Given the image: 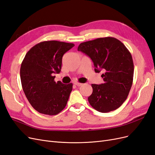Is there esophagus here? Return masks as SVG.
<instances>
[{
	"label": "esophagus",
	"mask_w": 155,
	"mask_h": 155,
	"mask_svg": "<svg viewBox=\"0 0 155 155\" xmlns=\"http://www.w3.org/2000/svg\"><path fill=\"white\" fill-rule=\"evenodd\" d=\"M74 85H76V86H81L83 85V83H79V82H74Z\"/></svg>",
	"instance_id": "esophagus-1"
}]
</instances>
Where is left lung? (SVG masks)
Wrapping results in <instances>:
<instances>
[{
  "instance_id": "left-lung-1",
  "label": "left lung",
  "mask_w": 155,
  "mask_h": 155,
  "mask_svg": "<svg viewBox=\"0 0 155 155\" xmlns=\"http://www.w3.org/2000/svg\"><path fill=\"white\" fill-rule=\"evenodd\" d=\"M78 50L91 58L96 72H105L101 75L104 83L91 85L93 91L88 97L89 104L104 113L118 109L126 100L133 85L134 64L130 51L112 37L84 42Z\"/></svg>"
}]
</instances>
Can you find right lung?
<instances>
[{"mask_svg":"<svg viewBox=\"0 0 155 155\" xmlns=\"http://www.w3.org/2000/svg\"><path fill=\"white\" fill-rule=\"evenodd\" d=\"M74 44L58 41H43L28 51L20 69L22 87L37 112L56 115L66 107L73 84L54 81L61 72L63 55Z\"/></svg>","mask_w":155,"mask_h":155,"instance_id":"add662e5","label":"right lung"}]
</instances>
